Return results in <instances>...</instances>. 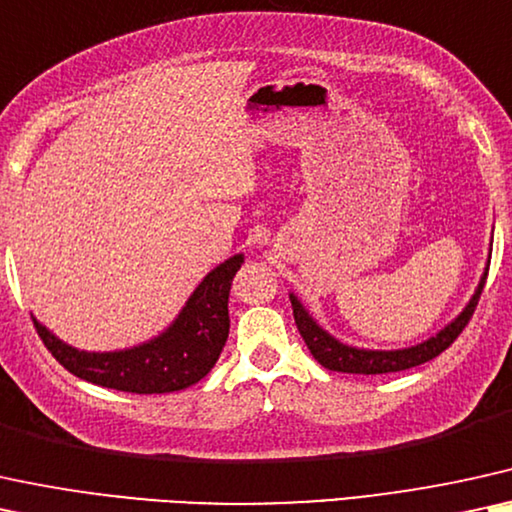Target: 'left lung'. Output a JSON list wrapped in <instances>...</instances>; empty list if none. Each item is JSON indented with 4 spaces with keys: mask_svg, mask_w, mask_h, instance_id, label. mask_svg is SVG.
Segmentation results:
<instances>
[{
    "mask_svg": "<svg viewBox=\"0 0 512 512\" xmlns=\"http://www.w3.org/2000/svg\"><path fill=\"white\" fill-rule=\"evenodd\" d=\"M489 260H491V248L487 257V267H484V274L477 283L475 293L463 307V312L451 319L442 331L432 335V338L418 342V345L401 347V349H364L347 345L326 331L319 321L309 314V309L297 300L295 293H290V304H293V316L297 323V331H300L304 345L309 347L312 357L319 361L323 368L338 373H359V375H378V373H397L406 371V368L420 366L425 361L439 357L446 347L451 345L458 338V333L463 331L465 323L470 321L472 312H475L477 300H480L484 281H487L489 271Z\"/></svg>",
    "mask_w": 512,
    "mask_h": 512,
    "instance_id": "8db88e82",
    "label": "left lung"
}]
</instances>
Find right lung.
<instances>
[{
	"mask_svg": "<svg viewBox=\"0 0 512 512\" xmlns=\"http://www.w3.org/2000/svg\"><path fill=\"white\" fill-rule=\"evenodd\" d=\"M243 252L229 257L198 283L181 312L155 338L113 352H87L56 338L44 323L37 333L63 368L87 383L134 394H165L196 385L217 364L229 338L231 281Z\"/></svg>",
	"mask_w": 512,
	"mask_h": 512,
	"instance_id": "1",
	"label": "right lung"
}]
</instances>
